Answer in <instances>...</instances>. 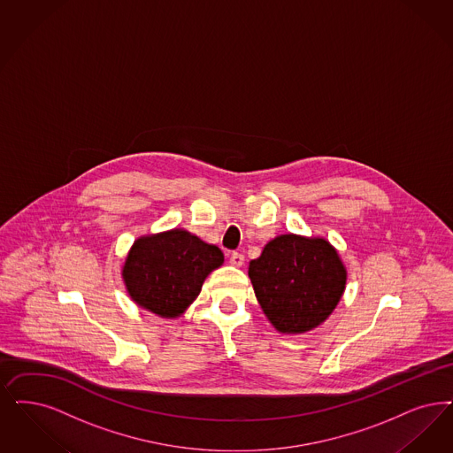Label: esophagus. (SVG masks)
I'll return each instance as SVG.
<instances>
[{"label": "esophagus", "mask_w": 453, "mask_h": 453, "mask_svg": "<svg viewBox=\"0 0 453 453\" xmlns=\"http://www.w3.org/2000/svg\"><path fill=\"white\" fill-rule=\"evenodd\" d=\"M229 261L234 266H242L244 265V254L235 253L234 251V253L229 254Z\"/></svg>", "instance_id": "1"}]
</instances>
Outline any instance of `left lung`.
<instances>
[{
	"label": "left lung",
	"mask_w": 453,
	"mask_h": 453,
	"mask_svg": "<svg viewBox=\"0 0 453 453\" xmlns=\"http://www.w3.org/2000/svg\"><path fill=\"white\" fill-rule=\"evenodd\" d=\"M256 298L283 334L320 326L345 288L344 265L326 239L285 234L270 241L250 263Z\"/></svg>",
	"instance_id": "1"
}]
</instances>
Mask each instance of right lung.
Masks as SVG:
<instances>
[{
	"mask_svg": "<svg viewBox=\"0 0 453 453\" xmlns=\"http://www.w3.org/2000/svg\"><path fill=\"white\" fill-rule=\"evenodd\" d=\"M222 261L218 246L173 229L138 239L127 254L123 276L138 305L173 319L197 298L205 276Z\"/></svg>",
	"mask_w": 453,
	"mask_h": 453,
	"instance_id": "add662e5",
	"label": "right lung"
}]
</instances>
